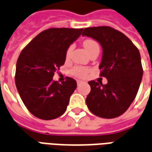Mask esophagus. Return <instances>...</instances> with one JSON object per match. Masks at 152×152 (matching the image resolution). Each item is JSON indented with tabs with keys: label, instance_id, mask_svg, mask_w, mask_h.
Masks as SVG:
<instances>
[{
	"label": "esophagus",
	"instance_id": "esophagus-1",
	"mask_svg": "<svg viewBox=\"0 0 152 152\" xmlns=\"http://www.w3.org/2000/svg\"><path fill=\"white\" fill-rule=\"evenodd\" d=\"M83 83L82 80H77V86H80Z\"/></svg>",
	"mask_w": 152,
	"mask_h": 152
}]
</instances>
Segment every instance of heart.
Here are the masks:
<instances>
[{
    "label": "heart",
    "instance_id": "heart-1",
    "mask_svg": "<svg viewBox=\"0 0 152 152\" xmlns=\"http://www.w3.org/2000/svg\"><path fill=\"white\" fill-rule=\"evenodd\" d=\"M83 45H84V48L86 49V50L88 53L90 50H93L94 47L99 46V45L96 43L94 40H85L84 43H83ZM72 50V47H70L69 49L67 50V51H66V58H68L70 56ZM72 73L75 76H78V77H85L88 73V70L85 68V67H81V66H76V67L73 68Z\"/></svg>",
    "mask_w": 152,
    "mask_h": 152
}]
</instances>
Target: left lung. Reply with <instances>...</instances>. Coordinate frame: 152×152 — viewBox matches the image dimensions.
Instances as JSON below:
<instances>
[{
    "label": "left lung",
    "instance_id": "1",
    "mask_svg": "<svg viewBox=\"0 0 152 152\" xmlns=\"http://www.w3.org/2000/svg\"><path fill=\"white\" fill-rule=\"evenodd\" d=\"M82 36L101 45L100 76L107 79L106 85L89 81L91 90L86 98L88 108L99 117H117L129 108L139 89L143 73L140 53L125 35L110 27L85 28Z\"/></svg>",
    "mask_w": 152,
    "mask_h": 152
}]
</instances>
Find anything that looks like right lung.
Returning <instances> with one entry per match:
<instances>
[{
  "label": "right lung",
  "instance_id": "1",
  "mask_svg": "<svg viewBox=\"0 0 152 152\" xmlns=\"http://www.w3.org/2000/svg\"><path fill=\"white\" fill-rule=\"evenodd\" d=\"M82 31L83 28H50L22 50L16 64L15 85L22 101L36 117L53 120L66 110L76 81L66 77L59 84L53 77L65 63L69 46Z\"/></svg>",
  "mask_w": 152,
  "mask_h": 152
}]
</instances>
